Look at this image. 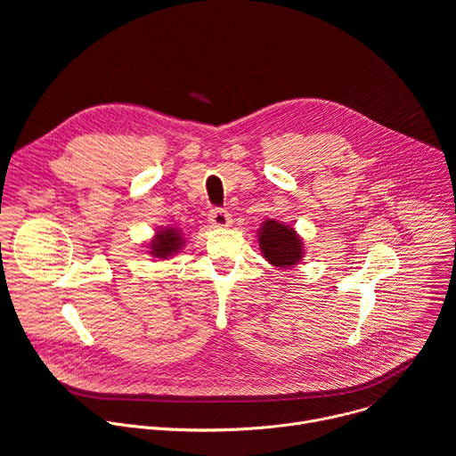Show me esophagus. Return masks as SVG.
<instances>
[{
  "label": "esophagus",
  "instance_id": "34e87169",
  "mask_svg": "<svg viewBox=\"0 0 456 456\" xmlns=\"http://www.w3.org/2000/svg\"><path fill=\"white\" fill-rule=\"evenodd\" d=\"M209 224L213 227H229L232 224V218L225 209H211Z\"/></svg>",
  "mask_w": 456,
  "mask_h": 456
}]
</instances>
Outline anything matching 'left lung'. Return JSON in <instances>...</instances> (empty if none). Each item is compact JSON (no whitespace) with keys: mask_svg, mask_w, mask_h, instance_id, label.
Returning a JSON list of instances; mask_svg holds the SVG:
<instances>
[{"mask_svg":"<svg viewBox=\"0 0 456 456\" xmlns=\"http://www.w3.org/2000/svg\"><path fill=\"white\" fill-rule=\"evenodd\" d=\"M259 248L269 264L274 267L289 269L299 264L303 257V241L290 225L276 220H265L259 229Z\"/></svg>","mask_w":456,"mask_h":456,"instance_id":"left-lung-1","label":"left lung"}]
</instances>
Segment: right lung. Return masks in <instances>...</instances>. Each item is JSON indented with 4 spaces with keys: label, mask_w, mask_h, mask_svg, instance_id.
<instances>
[{
    "label": "right lung",
    "mask_w": 456,
    "mask_h": 456,
    "mask_svg": "<svg viewBox=\"0 0 456 456\" xmlns=\"http://www.w3.org/2000/svg\"><path fill=\"white\" fill-rule=\"evenodd\" d=\"M182 245H183V240L178 229L164 227L157 231V236L151 240L148 248H150V254H153L155 257L167 259L169 256H175L182 248Z\"/></svg>",
    "instance_id": "1"
}]
</instances>
